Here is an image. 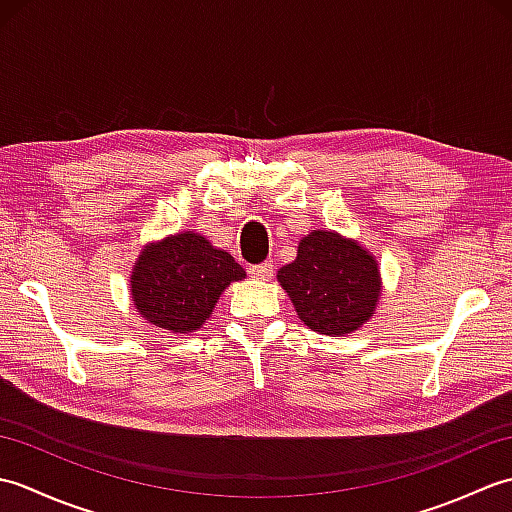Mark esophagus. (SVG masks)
<instances>
[{
  "instance_id": "esophagus-1",
  "label": "esophagus",
  "mask_w": 512,
  "mask_h": 512,
  "mask_svg": "<svg viewBox=\"0 0 512 512\" xmlns=\"http://www.w3.org/2000/svg\"><path fill=\"white\" fill-rule=\"evenodd\" d=\"M273 273H275L273 264H257V266L248 268V275L253 279H259V281H268L270 277H273Z\"/></svg>"
}]
</instances>
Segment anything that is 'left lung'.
Returning a JSON list of instances; mask_svg holds the SVG:
<instances>
[{
  "instance_id": "1",
  "label": "left lung",
  "mask_w": 512,
  "mask_h": 512,
  "mask_svg": "<svg viewBox=\"0 0 512 512\" xmlns=\"http://www.w3.org/2000/svg\"><path fill=\"white\" fill-rule=\"evenodd\" d=\"M299 319L319 334H350L374 317L380 273L367 250L334 231H312L299 242L297 259L279 268Z\"/></svg>"
}]
</instances>
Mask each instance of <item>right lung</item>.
<instances>
[{
	"label": "right lung",
	"instance_id": "obj_1",
	"mask_svg": "<svg viewBox=\"0 0 512 512\" xmlns=\"http://www.w3.org/2000/svg\"><path fill=\"white\" fill-rule=\"evenodd\" d=\"M244 277V268L226 250L184 231L145 246L129 279L134 308L143 319L187 334L202 328L224 288Z\"/></svg>",
	"mask_w": 512,
	"mask_h": 512
}]
</instances>
